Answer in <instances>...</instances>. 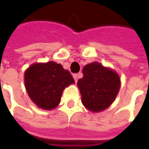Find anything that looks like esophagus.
Here are the masks:
<instances>
[{
	"instance_id": "1",
	"label": "esophagus",
	"mask_w": 149,
	"mask_h": 149,
	"mask_svg": "<svg viewBox=\"0 0 149 149\" xmlns=\"http://www.w3.org/2000/svg\"><path fill=\"white\" fill-rule=\"evenodd\" d=\"M73 78H74V80L76 82H77L78 81V75L77 74H73Z\"/></svg>"
}]
</instances>
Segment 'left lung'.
Returning a JSON list of instances; mask_svg holds the SVG:
<instances>
[{
    "label": "left lung",
    "instance_id": "obj_1",
    "mask_svg": "<svg viewBox=\"0 0 149 149\" xmlns=\"http://www.w3.org/2000/svg\"><path fill=\"white\" fill-rule=\"evenodd\" d=\"M83 74L77 82L83 104L93 112H100L109 107L120 87L118 75L97 62L84 66Z\"/></svg>",
    "mask_w": 149,
    "mask_h": 149
}]
</instances>
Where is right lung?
Returning a JSON list of instances; mask_svg holds the SVG:
<instances>
[{
	"label": "right lung",
	"mask_w": 149,
	"mask_h": 149,
	"mask_svg": "<svg viewBox=\"0 0 149 149\" xmlns=\"http://www.w3.org/2000/svg\"><path fill=\"white\" fill-rule=\"evenodd\" d=\"M74 83V79L61 65L49 61L34 64L24 72L25 88L31 100L43 109L57 106L65 87Z\"/></svg>",
	"instance_id": "right-lung-1"
}]
</instances>
